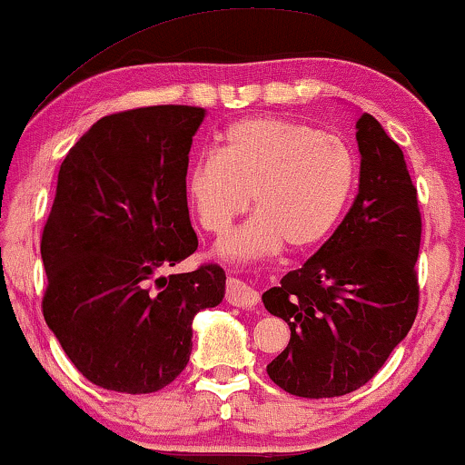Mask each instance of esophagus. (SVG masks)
<instances>
[{
	"mask_svg": "<svg viewBox=\"0 0 465 465\" xmlns=\"http://www.w3.org/2000/svg\"><path fill=\"white\" fill-rule=\"evenodd\" d=\"M226 301L232 304V307H239V309H252L256 307L260 296L258 292L250 288V285L241 282V279H234L231 277L226 283Z\"/></svg>",
	"mask_w": 465,
	"mask_h": 465,
	"instance_id": "esophagus-1",
	"label": "esophagus"
}]
</instances>
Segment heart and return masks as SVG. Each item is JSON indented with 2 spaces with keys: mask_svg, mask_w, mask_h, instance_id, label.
Masks as SVG:
<instances>
[{
  "mask_svg": "<svg viewBox=\"0 0 465 465\" xmlns=\"http://www.w3.org/2000/svg\"><path fill=\"white\" fill-rule=\"evenodd\" d=\"M358 158L339 135L288 118L260 116L228 126L220 152L188 167L186 194L207 232L222 234L250 209L256 215L218 243L228 262L275 256L288 243H322L345 213Z\"/></svg>",
  "mask_w": 465,
  "mask_h": 465,
  "instance_id": "1",
  "label": "heart"
}]
</instances>
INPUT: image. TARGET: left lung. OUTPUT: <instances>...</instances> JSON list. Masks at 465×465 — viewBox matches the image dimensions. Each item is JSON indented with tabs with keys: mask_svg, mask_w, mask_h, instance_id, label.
I'll use <instances>...</instances> for the list:
<instances>
[{
	"mask_svg": "<svg viewBox=\"0 0 465 465\" xmlns=\"http://www.w3.org/2000/svg\"><path fill=\"white\" fill-rule=\"evenodd\" d=\"M355 131L361 161L351 209L301 269L262 294L292 332L266 372L292 396L334 398L366 385L417 317V188L377 118L361 114Z\"/></svg>",
	"mask_w": 465,
	"mask_h": 465,
	"instance_id": "1",
	"label": "left lung"
}]
</instances>
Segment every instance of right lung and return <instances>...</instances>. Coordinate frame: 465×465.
I'll return each instance as SVG.
<instances>
[{
    "label": "right lung",
    "mask_w": 465,
    "mask_h": 465,
    "mask_svg": "<svg viewBox=\"0 0 465 465\" xmlns=\"http://www.w3.org/2000/svg\"><path fill=\"white\" fill-rule=\"evenodd\" d=\"M205 110L152 105L94 123L61 163L42 234L44 320L91 383L120 393L169 385L193 353V320L218 307V264L163 277L196 252L188 154Z\"/></svg>",
    "instance_id": "1"
}]
</instances>
